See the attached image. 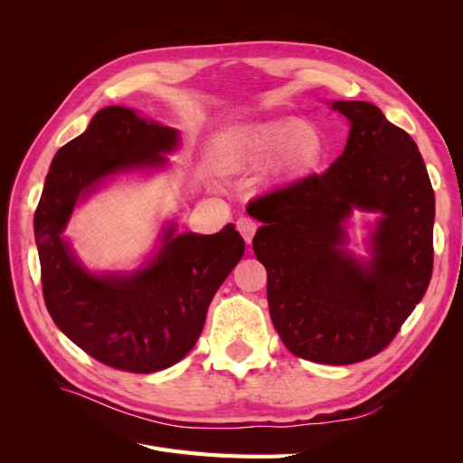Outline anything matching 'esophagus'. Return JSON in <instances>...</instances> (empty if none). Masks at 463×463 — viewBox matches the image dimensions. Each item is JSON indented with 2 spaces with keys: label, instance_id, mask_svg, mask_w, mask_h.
Instances as JSON below:
<instances>
[{
  "label": "esophagus",
  "instance_id": "obj_1",
  "mask_svg": "<svg viewBox=\"0 0 463 463\" xmlns=\"http://www.w3.org/2000/svg\"><path fill=\"white\" fill-rule=\"evenodd\" d=\"M237 230L243 235V240L249 243L253 240V235L257 232V222L253 218H240L237 220Z\"/></svg>",
  "mask_w": 463,
  "mask_h": 463
}]
</instances>
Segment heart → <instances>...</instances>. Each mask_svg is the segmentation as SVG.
I'll use <instances>...</instances> for the list:
<instances>
[{"label": "heart", "mask_w": 463, "mask_h": 463, "mask_svg": "<svg viewBox=\"0 0 463 463\" xmlns=\"http://www.w3.org/2000/svg\"><path fill=\"white\" fill-rule=\"evenodd\" d=\"M222 162L232 170L259 165L278 156L279 170L305 175L320 164L326 152L325 135L309 121L284 119L257 125L220 143Z\"/></svg>", "instance_id": "b5f03b06"}]
</instances>
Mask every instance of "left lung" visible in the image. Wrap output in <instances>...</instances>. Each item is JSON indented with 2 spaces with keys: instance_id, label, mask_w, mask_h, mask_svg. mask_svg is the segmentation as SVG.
Segmentation results:
<instances>
[{
  "instance_id": "left-lung-1",
  "label": "left lung",
  "mask_w": 463,
  "mask_h": 463,
  "mask_svg": "<svg viewBox=\"0 0 463 463\" xmlns=\"http://www.w3.org/2000/svg\"><path fill=\"white\" fill-rule=\"evenodd\" d=\"M349 119L342 156L255 199L253 250L266 298L293 355L326 365L365 361L396 338L432 276L434 191L413 138L369 102H332ZM354 207L381 212L372 260L343 249ZM247 208V210H249Z\"/></svg>"
}]
</instances>
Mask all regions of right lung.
<instances>
[{
	"instance_id": "add662e5",
	"label": "right lung",
	"mask_w": 463,
	"mask_h": 463,
	"mask_svg": "<svg viewBox=\"0 0 463 463\" xmlns=\"http://www.w3.org/2000/svg\"><path fill=\"white\" fill-rule=\"evenodd\" d=\"M177 145L175 129L108 106L55 154L34 213L50 317L82 352L119 371L156 373L184 359L245 250L233 223L213 235H174L170 226L158 255L137 272L96 276L75 259L61 233L77 201L108 175L165 164L162 152Z\"/></svg>"
}]
</instances>
